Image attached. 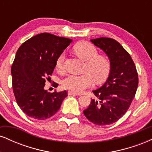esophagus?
<instances>
[{
    "mask_svg": "<svg viewBox=\"0 0 152 152\" xmlns=\"http://www.w3.org/2000/svg\"><path fill=\"white\" fill-rule=\"evenodd\" d=\"M68 94H69V96H76V95H77V94L75 93V92L71 91H68Z\"/></svg>",
    "mask_w": 152,
    "mask_h": 152,
    "instance_id": "34e87169",
    "label": "esophagus"
}]
</instances>
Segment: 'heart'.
I'll return each instance as SVG.
<instances>
[{"label": "heart", "mask_w": 152, "mask_h": 152, "mask_svg": "<svg viewBox=\"0 0 152 152\" xmlns=\"http://www.w3.org/2000/svg\"><path fill=\"white\" fill-rule=\"evenodd\" d=\"M74 51L80 58L86 61L83 70L85 74L66 76L62 81V86L65 89L80 93L91 86L94 80L96 83H101L107 79L111 71V64L106 57L98 55V50L93 44L87 41L79 42L74 46ZM64 59L65 53L63 52L56 63L58 71L63 69Z\"/></svg>", "instance_id": "1"}]
</instances>
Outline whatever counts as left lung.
<instances>
[{"label":"left lung","mask_w":152,"mask_h":152,"mask_svg":"<svg viewBox=\"0 0 152 152\" xmlns=\"http://www.w3.org/2000/svg\"><path fill=\"white\" fill-rule=\"evenodd\" d=\"M91 41L106 54L111 71L104 85L92 91L97 99H91L83 114L94 124L104 126L126 114L137 91L138 74L131 56L116 40L102 37Z\"/></svg>","instance_id":"obj_1"}]
</instances>
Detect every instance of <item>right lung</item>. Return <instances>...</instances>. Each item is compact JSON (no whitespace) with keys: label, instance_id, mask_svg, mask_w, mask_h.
<instances>
[{"label":"right lung","instance_id":"1","mask_svg":"<svg viewBox=\"0 0 152 152\" xmlns=\"http://www.w3.org/2000/svg\"><path fill=\"white\" fill-rule=\"evenodd\" d=\"M71 41L43 33L19 47L11 67L12 83L17 104L27 116L46 119L60 109L67 91L50 93L45 90V83L50 78L58 56Z\"/></svg>","mask_w":152,"mask_h":152}]
</instances>
